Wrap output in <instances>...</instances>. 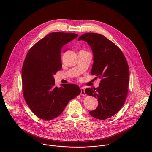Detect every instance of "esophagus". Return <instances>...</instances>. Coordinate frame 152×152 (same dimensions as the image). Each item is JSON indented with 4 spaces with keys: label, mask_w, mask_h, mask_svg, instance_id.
Here are the masks:
<instances>
[{
    "label": "esophagus",
    "mask_w": 152,
    "mask_h": 152,
    "mask_svg": "<svg viewBox=\"0 0 152 152\" xmlns=\"http://www.w3.org/2000/svg\"><path fill=\"white\" fill-rule=\"evenodd\" d=\"M81 95L82 96H86V94L85 92V89L84 88H81Z\"/></svg>",
    "instance_id": "1"
}]
</instances>
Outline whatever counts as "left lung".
Returning a JSON list of instances; mask_svg holds the SVG:
<instances>
[{"label": "left lung", "instance_id": "1", "mask_svg": "<svg viewBox=\"0 0 152 152\" xmlns=\"http://www.w3.org/2000/svg\"><path fill=\"white\" fill-rule=\"evenodd\" d=\"M87 42L94 54L91 74L101 78L98 88H87L86 94L98 98V107L90 115L105 120L113 116L124 105L128 93L129 69L121 50L103 35L87 33L78 41Z\"/></svg>", "mask_w": 152, "mask_h": 152}]
</instances>
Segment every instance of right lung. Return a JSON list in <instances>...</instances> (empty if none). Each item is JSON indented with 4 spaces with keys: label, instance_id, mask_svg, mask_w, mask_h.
I'll return each mask as SVG.
<instances>
[{
    "label": "right lung",
    "instance_id": "1",
    "mask_svg": "<svg viewBox=\"0 0 152 152\" xmlns=\"http://www.w3.org/2000/svg\"><path fill=\"white\" fill-rule=\"evenodd\" d=\"M78 36L72 33H49L31 47L26 56L22 70L23 96L33 113L43 120L58 116L68 102L81 93L75 84L56 87L53 77L62 68V49Z\"/></svg>",
    "mask_w": 152,
    "mask_h": 152
}]
</instances>
